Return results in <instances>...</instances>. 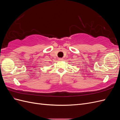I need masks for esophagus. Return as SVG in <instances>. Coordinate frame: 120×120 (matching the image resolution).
Instances as JSON below:
<instances>
[{"label": "esophagus", "mask_w": 120, "mask_h": 120, "mask_svg": "<svg viewBox=\"0 0 120 120\" xmlns=\"http://www.w3.org/2000/svg\"><path fill=\"white\" fill-rule=\"evenodd\" d=\"M59 60L60 61H63V60H64V59H63V58H59Z\"/></svg>", "instance_id": "esophagus-1"}]
</instances>
